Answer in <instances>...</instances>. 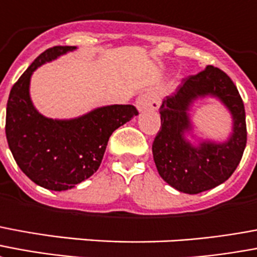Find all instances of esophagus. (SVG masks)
I'll list each match as a JSON object with an SVG mask.
<instances>
[{"label": "esophagus", "mask_w": 257, "mask_h": 257, "mask_svg": "<svg viewBox=\"0 0 257 257\" xmlns=\"http://www.w3.org/2000/svg\"><path fill=\"white\" fill-rule=\"evenodd\" d=\"M161 104V99L157 91H147L136 99V107L139 111H147V110H157Z\"/></svg>", "instance_id": "34e87169"}]
</instances>
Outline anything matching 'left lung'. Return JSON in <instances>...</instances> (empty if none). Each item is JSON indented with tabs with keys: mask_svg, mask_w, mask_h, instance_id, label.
Wrapping results in <instances>:
<instances>
[{
	"mask_svg": "<svg viewBox=\"0 0 257 257\" xmlns=\"http://www.w3.org/2000/svg\"><path fill=\"white\" fill-rule=\"evenodd\" d=\"M216 99L232 117V132L225 141L197 137L190 111L197 100ZM161 131L153 144L158 173L170 187L196 195L218 187L240 163L246 146L245 109L238 90L223 70L207 65L189 76L161 107Z\"/></svg>",
	"mask_w": 257,
	"mask_h": 257,
	"instance_id": "left-lung-1",
	"label": "left lung"
}]
</instances>
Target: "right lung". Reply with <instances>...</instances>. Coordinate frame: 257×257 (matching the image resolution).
Listing matches in <instances>:
<instances>
[{
    "mask_svg": "<svg viewBox=\"0 0 257 257\" xmlns=\"http://www.w3.org/2000/svg\"><path fill=\"white\" fill-rule=\"evenodd\" d=\"M76 49L56 46L43 51L13 85L7 104L5 132L17 166L50 191H68L90 178L99 169L111 134L139 114L132 104L100 106L64 119L38 111L30 95L34 72Z\"/></svg>",
    "mask_w": 257,
    "mask_h": 257,
    "instance_id": "obj_1",
    "label": "right lung"
}]
</instances>
